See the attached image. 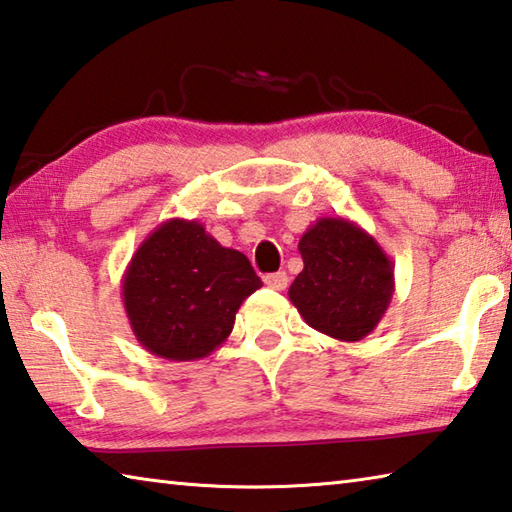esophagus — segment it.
<instances>
[{"mask_svg": "<svg viewBox=\"0 0 512 512\" xmlns=\"http://www.w3.org/2000/svg\"><path fill=\"white\" fill-rule=\"evenodd\" d=\"M264 284L268 288H273V291H284V288L288 286V275L284 271H277V273H271L264 277Z\"/></svg>", "mask_w": 512, "mask_h": 512, "instance_id": "34e87169", "label": "esophagus"}]
</instances>
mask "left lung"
I'll list each match as a JSON object with an SVG mask.
<instances>
[{
    "mask_svg": "<svg viewBox=\"0 0 512 512\" xmlns=\"http://www.w3.org/2000/svg\"><path fill=\"white\" fill-rule=\"evenodd\" d=\"M304 268L288 300L324 336L358 342L378 327L392 302L394 264L365 228L342 217H320L300 237Z\"/></svg>",
    "mask_w": 512,
    "mask_h": 512,
    "instance_id": "8db88e82",
    "label": "left lung"
}]
</instances>
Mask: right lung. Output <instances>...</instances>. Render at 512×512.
I'll return each instance as SVG.
<instances>
[{"instance_id": "add662e5", "label": "right lung", "mask_w": 512, "mask_h": 512, "mask_svg": "<svg viewBox=\"0 0 512 512\" xmlns=\"http://www.w3.org/2000/svg\"><path fill=\"white\" fill-rule=\"evenodd\" d=\"M259 286L244 253L221 246L197 219H167L136 248L120 295L141 347L185 362L224 345Z\"/></svg>"}]
</instances>
